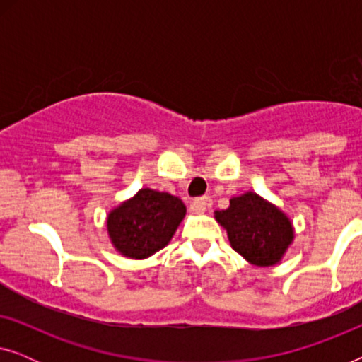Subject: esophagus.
<instances>
[{
  "label": "esophagus",
  "mask_w": 362,
  "mask_h": 362,
  "mask_svg": "<svg viewBox=\"0 0 362 362\" xmlns=\"http://www.w3.org/2000/svg\"><path fill=\"white\" fill-rule=\"evenodd\" d=\"M212 206V201L209 196H204V197H199V199H194L191 204V209L196 212V214H202V212H206V209H209Z\"/></svg>",
  "instance_id": "esophagus-1"
}]
</instances>
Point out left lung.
Instances as JSON below:
<instances>
[{"label": "left lung", "mask_w": 362, "mask_h": 362, "mask_svg": "<svg viewBox=\"0 0 362 362\" xmlns=\"http://www.w3.org/2000/svg\"><path fill=\"white\" fill-rule=\"evenodd\" d=\"M216 221L227 230L232 249L259 267L276 264L293 240L288 217L255 192L230 199L226 211H216Z\"/></svg>", "instance_id": "8db88e82"}]
</instances>
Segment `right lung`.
Returning a JSON list of instances; mask_svg holds the SVG:
<instances>
[{
	"label": "right lung",
	"instance_id": "obj_1",
	"mask_svg": "<svg viewBox=\"0 0 362 362\" xmlns=\"http://www.w3.org/2000/svg\"><path fill=\"white\" fill-rule=\"evenodd\" d=\"M185 214L180 197L146 187L108 214V235L120 254L146 259L168 245Z\"/></svg>",
	"mask_w": 362,
	"mask_h": 362
}]
</instances>
